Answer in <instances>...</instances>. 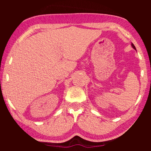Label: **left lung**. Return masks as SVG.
Segmentation results:
<instances>
[{"mask_svg":"<svg viewBox=\"0 0 151 151\" xmlns=\"http://www.w3.org/2000/svg\"><path fill=\"white\" fill-rule=\"evenodd\" d=\"M131 46H132V47H133V48L135 49V50H136V48H135V47L134 46V45L133 44V43H131Z\"/></svg>","mask_w":151,"mask_h":151,"instance_id":"8db88e82","label":"left lung"}]
</instances>
